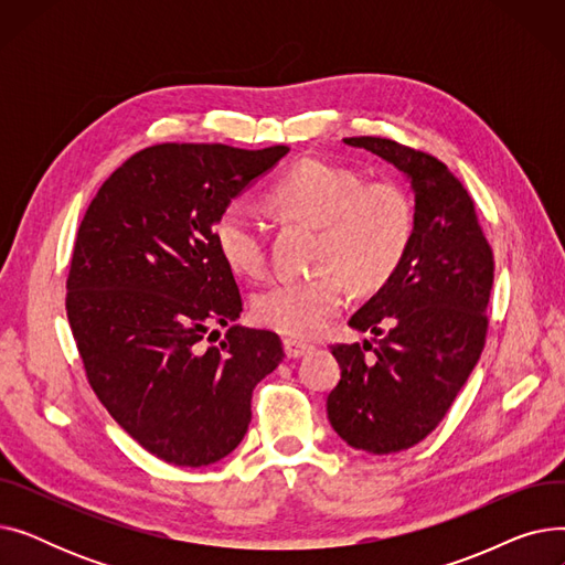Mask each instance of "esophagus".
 Wrapping results in <instances>:
<instances>
[{
	"instance_id": "obj_1",
	"label": "esophagus",
	"mask_w": 565,
	"mask_h": 565,
	"mask_svg": "<svg viewBox=\"0 0 565 565\" xmlns=\"http://www.w3.org/2000/svg\"><path fill=\"white\" fill-rule=\"evenodd\" d=\"M309 350H311V345L305 343V341L284 339V352H286L288 360H298V358H302V354H307Z\"/></svg>"
}]
</instances>
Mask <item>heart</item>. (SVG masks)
Instances as JSON below:
<instances>
[{
	"label": "heart",
	"instance_id": "1",
	"mask_svg": "<svg viewBox=\"0 0 565 565\" xmlns=\"http://www.w3.org/2000/svg\"><path fill=\"white\" fill-rule=\"evenodd\" d=\"M277 211L322 228L316 277L277 279L263 288L252 313L263 328L288 337H313L350 300L348 277L375 288L401 265L414 233L407 194L390 181L364 183L348 167L305 160L270 188ZM213 241L235 275L260 277L267 263V224L245 199L228 201L213 222Z\"/></svg>",
	"mask_w": 565,
	"mask_h": 565
}]
</instances>
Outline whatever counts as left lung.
<instances>
[{"mask_svg": "<svg viewBox=\"0 0 565 565\" xmlns=\"http://www.w3.org/2000/svg\"><path fill=\"white\" fill-rule=\"evenodd\" d=\"M343 141L392 162L414 192V233L401 265L348 322L373 339L332 345L341 380L328 396L330 424L352 449L387 456L430 435L477 366L494 258L471 196L447 164L392 139Z\"/></svg>", "mask_w": 565, "mask_h": 565, "instance_id": "8db88e82", "label": "left lung"}]
</instances>
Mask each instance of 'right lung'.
Listing matches in <instances>:
<instances>
[{
  "label": "right lung",
  "instance_id": "1",
  "mask_svg": "<svg viewBox=\"0 0 565 565\" xmlns=\"http://www.w3.org/2000/svg\"><path fill=\"white\" fill-rule=\"evenodd\" d=\"M288 151L148 146L107 178L79 224L66 313L88 384L164 462L203 467L228 456L252 422L254 387L284 360L275 332L231 324L243 298L213 222ZM213 323L230 330L205 349Z\"/></svg>",
  "mask_w": 565,
  "mask_h": 565
}]
</instances>
